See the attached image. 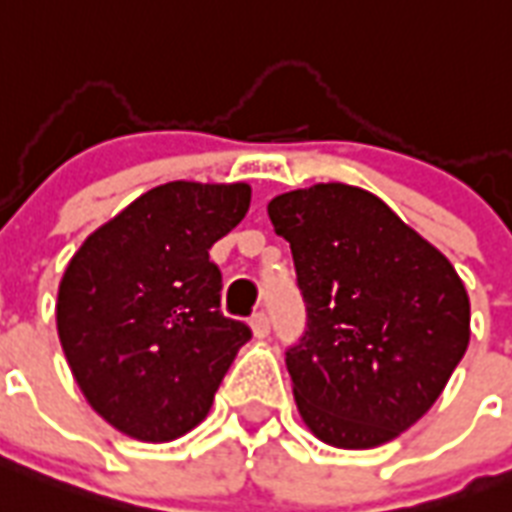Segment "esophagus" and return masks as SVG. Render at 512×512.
<instances>
[{
    "mask_svg": "<svg viewBox=\"0 0 512 512\" xmlns=\"http://www.w3.org/2000/svg\"><path fill=\"white\" fill-rule=\"evenodd\" d=\"M251 331L256 339H264V336L269 334V318L264 315V312H256L251 318Z\"/></svg>",
    "mask_w": 512,
    "mask_h": 512,
    "instance_id": "1",
    "label": "esophagus"
}]
</instances>
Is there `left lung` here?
I'll list each match as a JSON object with an SVG mask.
<instances>
[{
	"instance_id": "8db88e82",
	"label": "left lung",
	"mask_w": 512,
	"mask_h": 512,
	"mask_svg": "<svg viewBox=\"0 0 512 512\" xmlns=\"http://www.w3.org/2000/svg\"><path fill=\"white\" fill-rule=\"evenodd\" d=\"M272 227L291 243L307 331L285 352L312 435L374 449L433 408L470 344L457 269L376 194L315 184L277 194Z\"/></svg>"
}]
</instances>
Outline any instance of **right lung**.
Segmentation results:
<instances>
[{
    "label": "right lung",
    "mask_w": 512,
    "mask_h": 512,
    "mask_svg": "<svg viewBox=\"0 0 512 512\" xmlns=\"http://www.w3.org/2000/svg\"><path fill=\"white\" fill-rule=\"evenodd\" d=\"M251 208L248 184L170 181L98 227L63 272L55 323L95 414L146 443L200 425L251 328L221 315L216 240Z\"/></svg>",
    "instance_id": "1"
}]
</instances>
